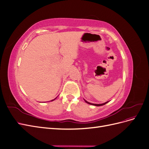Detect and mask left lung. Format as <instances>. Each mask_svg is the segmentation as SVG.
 <instances>
[{
	"label": "left lung",
	"mask_w": 149,
	"mask_h": 149,
	"mask_svg": "<svg viewBox=\"0 0 149 149\" xmlns=\"http://www.w3.org/2000/svg\"><path fill=\"white\" fill-rule=\"evenodd\" d=\"M84 101H85V102H86V103H88V104H91V105H93V106H103V105H104V104H106V103H107L109 101H107V102H104V103H102V104H93V103H91V102H89L88 101H86L85 100H84Z\"/></svg>",
	"instance_id": "obj_1"
}]
</instances>
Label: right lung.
Masks as SVG:
<instances>
[{
	"label": "right lung",
	"mask_w": 149,
	"mask_h": 149,
	"mask_svg": "<svg viewBox=\"0 0 149 149\" xmlns=\"http://www.w3.org/2000/svg\"><path fill=\"white\" fill-rule=\"evenodd\" d=\"M56 98H55V99H54V100H53L50 101H54V100H56Z\"/></svg>",
	"instance_id": "obj_1"
}]
</instances>
